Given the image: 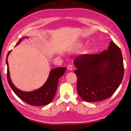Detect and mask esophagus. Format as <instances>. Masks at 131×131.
<instances>
[{
	"label": "esophagus",
	"instance_id": "esophagus-1",
	"mask_svg": "<svg viewBox=\"0 0 131 131\" xmlns=\"http://www.w3.org/2000/svg\"><path fill=\"white\" fill-rule=\"evenodd\" d=\"M68 69L69 70H72V66L71 64H69L68 66Z\"/></svg>",
	"mask_w": 131,
	"mask_h": 131
}]
</instances>
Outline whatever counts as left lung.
Instances as JSON below:
<instances>
[{"instance_id": "8db88e82", "label": "left lung", "mask_w": 131, "mask_h": 131, "mask_svg": "<svg viewBox=\"0 0 131 131\" xmlns=\"http://www.w3.org/2000/svg\"><path fill=\"white\" fill-rule=\"evenodd\" d=\"M77 68V91L84 101H101L112 96L124 74L123 55L112 41L107 50L98 54H83L74 61Z\"/></svg>"}]
</instances>
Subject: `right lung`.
I'll return each instance as SVG.
<instances>
[{
	"instance_id": "1",
	"label": "right lung",
	"mask_w": 131,
	"mask_h": 131,
	"mask_svg": "<svg viewBox=\"0 0 131 131\" xmlns=\"http://www.w3.org/2000/svg\"><path fill=\"white\" fill-rule=\"evenodd\" d=\"M21 40L22 39H20L16 45H18ZM10 51L8 52L6 57L7 66V78L9 85L13 92L22 101L30 105L43 106L49 104L54 98L57 86H58L59 80L64 74L66 68L60 67L52 69L50 72L47 81L45 84L39 89L32 92L22 91L15 87L10 79L8 63L7 61V57Z\"/></svg>"
}]
</instances>
